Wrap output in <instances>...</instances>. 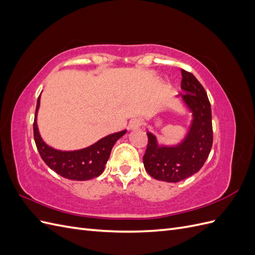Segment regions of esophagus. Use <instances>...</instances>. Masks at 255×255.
<instances>
[{
  "instance_id": "obj_1",
  "label": "esophagus",
  "mask_w": 255,
  "mask_h": 255,
  "mask_svg": "<svg viewBox=\"0 0 255 255\" xmlns=\"http://www.w3.org/2000/svg\"><path fill=\"white\" fill-rule=\"evenodd\" d=\"M141 126H142V120L139 118H134L129 121L128 128L129 129H138V128H140Z\"/></svg>"
}]
</instances>
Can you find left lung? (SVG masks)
Instances as JSON below:
<instances>
[{
  "mask_svg": "<svg viewBox=\"0 0 255 255\" xmlns=\"http://www.w3.org/2000/svg\"><path fill=\"white\" fill-rule=\"evenodd\" d=\"M181 88L187 92L177 95L191 113L187 134L177 144L166 145L146 130L148 146L143 155L146 172L159 181L176 183L197 173L204 165L213 145L212 110L205 89L195 75L182 70Z\"/></svg>",
  "mask_w": 255,
  "mask_h": 255,
  "instance_id": "obj_1",
  "label": "left lung"
}]
</instances>
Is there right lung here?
I'll return each instance as SVG.
<instances>
[{
  "label": "right lung",
  "instance_id": "add662e5",
  "mask_svg": "<svg viewBox=\"0 0 255 255\" xmlns=\"http://www.w3.org/2000/svg\"><path fill=\"white\" fill-rule=\"evenodd\" d=\"M40 106V96L37 100L34 120V138L41 158L57 174L74 181H87L104 171L114 144L127 133V129L107 135L87 148L74 151H61L43 141L37 126V114Z\"/></svg>",
  "mask_w": 255,
  "mask_h": 255
}]
</instances>
